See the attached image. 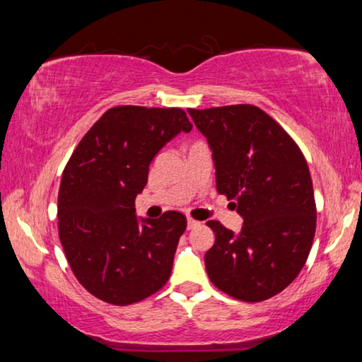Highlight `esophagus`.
<instances>
[{"label":"esophagus","instance_id":"1","mask_svg":"<svg viewBox=\"0 0 362 362\" xmlns=\"http://www.w3.org/2000/svg\"><path fill=\"white\" fill-rule=\"evenodd\" d=\"M187 225H188V230H192V228H196V226L199 225V222H198V220L192 218V217H188L187 218Z\"/></svg>","mask_w":362,"mask_h":362}]
</instances>
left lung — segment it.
Instances as JSON below:
<instances>
[{"mask_svg":"<svg viewBox=\"0 0 362 362\" xmlns=\"http://www.w3.org/2000/svg\"><path fill=\"white\" fill-rule=\"evenodd\" d=\"M207 139L217 192L236 201L238 233L209 220L216 243L204 262L212 284L243 302H263L302 272L316 231L310 169L293 139L255 105L188 108Z\"/></svg>","mask_w":362,"mask_h":362,"instance_id":"8db88e82","label":"left lung"}]
</instances>
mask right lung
<instances>
[{
  "instance_id": "obj_1",
  "label": "right lung",
  "mask_w": 362,
  "mask_h": 362,
  "mask_svg": "<svg viewBox=\"0 0 362 362\" xmlns=\"http://www.w3.org/2000/svg\"><path fill=\"white\" fill-rule=\"evenodd\" d=\"M193 124L182 108L107 110L66 163L59 188V238L86 291L131 305L168 283L187 218L177 211L136 217V196L156 153Z\"/></svg>"
}]
</instances>
